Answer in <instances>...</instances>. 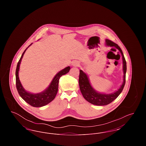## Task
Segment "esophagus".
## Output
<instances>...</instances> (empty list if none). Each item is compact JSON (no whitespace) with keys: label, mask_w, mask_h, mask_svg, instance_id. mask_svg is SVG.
<instances>
[{"label":"esophagus","mask_w":146,"mask_h":146,"mask_svg":"<svg viewBox=\"0 0 146 146\" xmlns=\"http://www.w3.org/2000/svg\"><path fill=\"white\" fill-rule=\"evenodd\" d=\"M79 64H80V63H79V62L78 61H73V62H72V65L73 67H78V66H79Z\"/></svg>","instance_id":"34e87169"}]
</instances>
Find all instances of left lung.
I'll list each match as a JSON object with an SVG mask.
<instances>
[{"mask_svg":"<svg viewBox=\"0 0 146 146\" xmlns=\"http://www.w3.org/2000/svg\"><path fill=\"white\" fill-rule=\"evenodd\" d=\"M106 45L108 46L114 47L118 49L122 56L123 60V70L124 73L123 82L118 90L111 94L101 93L95 90L91 86L89 79L87 74L82 70H80L79 84L80 90L84 98L90 104L96 106H105L111 104L120 94L125 86V78L126 72V62L123 51L118 45L111 40L106 39Z\"/></svg>","mask_w":146,"mask_h":146,"instance_id":"1","label":"left lung"}]
</instances>
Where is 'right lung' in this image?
Instances as JSON below:
<instances>
[{
  "label": "right lung",
  "instance_id": "1",
  "mask_svg": "<svg viewBox=\"0 0 146 146\" xmlns=\"http://www.w3.org/2000/svg\"><path fill=\"white\" fill-rule=\"evenodd\" d=\"M32 44V43L30 45H29L28 47H29ZM28 48H27V49L23 52L17 65L16 70V88L20 96L27 104L35 107H41L48 104L55 98L58 91V82L60 77L63 75H64L68 73L70 68V66L67 67L65 68L60 70L59 72H58L56 74L55 76L54 77L49 86L41 92L36 94L29 92L23 88L20 82L19 76V72L20 70V66L21 64V60L23 58L25 52H26V50L28 49Z\"/></svg>",
  "mask_w": 146,
  "mask_h": 146
}]
</instances>
